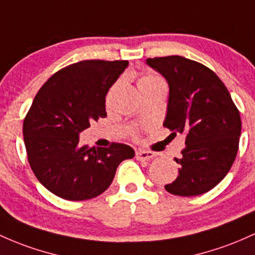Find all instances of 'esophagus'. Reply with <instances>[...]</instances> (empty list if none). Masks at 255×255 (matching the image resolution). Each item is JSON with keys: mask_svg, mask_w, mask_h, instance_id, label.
Instances as JSON below:
<instances>
[{"mask_svg": "<svg viewBox=\"0 0 255 255\" xmlns=\"http://www.w3.org/2000/svg\"><path fill=\"white\" fill-rule=\"evenodd\" d=\"M155 156V152H152V151H136L135 152V157L139 161H147V159H151Z\"/></svg>", "mask_w": 255, "mask_h": 255, "instance_id": "obj_1", "label": "esophagus"}]
</instances>
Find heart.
Instances as JSON below:
<instances>
[{
  "instance_id": "obj_1",
  "label": "heart",
  "mask_w": 255,
  "mask_h": 255,
  "mask_svg": "<svg viewBox=\"0 0 255 255\" xmlns=\"http://www.w3.org/2000/svg\"><path fill=\"white\" fill-rule=\"evenodd\" d=\"M158 82H162L159 77L155 76V75H146V76H144L140 81H139V87L145 86V85H152V83H158Z\"/></svg>"
}]
</instances>
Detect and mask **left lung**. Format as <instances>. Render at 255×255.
I'll return each instance as SVG.
<instances>
[{"label": "left lung", "instance_id": "8db88e82", "mask_svg": "<svg viewBox=\"0 0 255 255\" xmlns=\"http://www.w3.org/2000/svg\"><path fill=\"white\" fill-rule=\"evenodd\" d=\"M169 86L163 126L172 134L184 133L186 146L175 158L179 174L164 185L172 195L208 192L230 170L241 135L240 111L228 88L214 71L180 55L146 59Z\"/></svg>", "mask_w": 255, "mask_h": 255}]
</instances>
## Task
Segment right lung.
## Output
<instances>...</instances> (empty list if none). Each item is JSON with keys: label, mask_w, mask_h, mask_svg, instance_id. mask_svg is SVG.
<instances>
[{"label": "right lung", "mask_w": 255, "mask_h": 255, "mask_svg": "<svg viewBox=\"0 0 255 255\" xmlns=\"http://www.w3.org/2000/svg\"><path fill=\"white\" fill-rule=\"evenodd\" d=\"M128 66L127 60H82L55 72L41 87L23 123L27 161L38 181L68 201L97 197L113 183L134 150L80 145L78 134L106 117L105 97Z\"/></svg>", "instance_id": "1"}]
</instances>
